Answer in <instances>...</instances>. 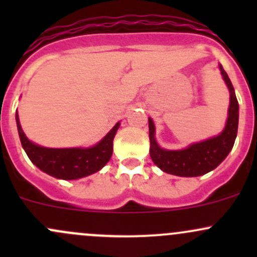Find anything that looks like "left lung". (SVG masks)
Instances as JSON below:
<instances>
[{
    "label": "left lung",
    "instance_id": "obj_1",
    "mask_svg": "<svg viewBox=\"0 0 257 257\" xmlns=\"http://www.w3.org/2000/svg\"><path fill=\"white\" fill-rule=\"evenodd\" d=\"M221 69V74L230 90L229 118L226 126L220 136L210 138L200 143L191 144L183 150L162 149L154 138L155 126L149 118V139L150 157L155 165L168 174L178 177H199L214 170L232 149L236 139L237 125H239V103L235 95L234 87L231 84L226 72Z\"/></svg>",
    "mask_w": 257,
    "mask_h": 257
}]
</instances>
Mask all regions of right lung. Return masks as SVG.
Returning a JSON list of instances; mask_svg holds the SVG:
<instances>
[{"label": "right lung", "instance_id": "right-lung-1", "mask_svg": "<svg viewBox=\"0 0 257 257\" xmlns=\"http://www.w3.org/2000/svg\"><path fill=\"white\" fill-rule=\"evenodd\" d=\"M17 129L21 144L31 162L54 178L73 180L93 174L102 169L113 153V139L119 128V123L97 145L92 148H71V149H52L33 144L27 139L21 128L16 114Z\"/></svg>", "mask_w": 257, "mask_h": 257}]
</instances>
